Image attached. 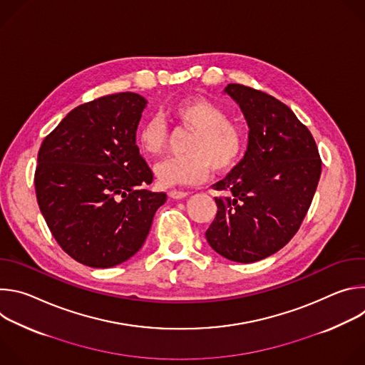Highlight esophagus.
<instances>
[{"mask_svg": "<svg viewBox=\"0 0 365 365\" xmlns=\"http://www.w3.org/2000/svg\"><path fill=\"white\" fill-rule=\"evenodd\" d=\"M189 195V192H183V190H170L169 192V196L172 197V199H183V197H186Z\"/></svg>", "mask_w": 365, "mask_h": 365, "instance_id": "obj_1", "label": "esophagus"}]
</instances>
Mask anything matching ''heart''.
<instances>
[{
    "label": "heart",
    "mask_w": 365,
    "mask_h": 365,
    "mask_svg": "<svg viewBox=\"0 0 365 365\" xmlns=\"http://www.w3.org/2000/svg\"><path fill=\"white\" fill-rule=\"evenodd\" d=\"M169 115L193 130V134L186 145L187 154L168 158L154 166L162 186L197 183L207 176L211 166L224 172L235 165L242 150V135L215 102L203 96L185 98L173 103ZM166 140L168 128L159 117H148L137 130V143L147 155L160 154Z\"/></svg>",
    "instance_id": "obj_1"
}]
</instances>
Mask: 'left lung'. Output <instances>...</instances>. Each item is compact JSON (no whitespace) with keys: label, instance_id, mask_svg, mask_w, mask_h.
I'll return each instance as SVG.
<instances>
[{"label":"left lung","instance_id":"1","mask_svg":"<svg viewBox=\"0 0 365 365\" xmlns=\"http://www.w3.org/2000/svg\"><path fill=\"white\" fill-rule=\"evenodd\" d=\"M224 93L248 125L241 162L212 187L218 212L205 237L218 254L254 263L283 248L297 232L321 178V158L310 131L272 95L240 83Z\"/></svg>","mask_w":365,"mask_h":365}]
</instances>
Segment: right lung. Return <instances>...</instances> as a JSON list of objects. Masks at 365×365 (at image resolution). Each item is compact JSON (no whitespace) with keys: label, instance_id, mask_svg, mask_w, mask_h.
I'll list each match as a JSON object with an SVG mask.
<instances>
[{"label":"right lung","instance_id":"add662e5","mask_svg":"<svg viewBox=\"0 0 365 365\" xmlns=\"http://www.w3.org/2000/svg\"><path fill=\"white\" fill-rule=\"evenodd\" d=\"M147 99L113 93L72 110L38 150L34 175L40 211L76 262L108 269L144 244L166 193L144 189L153 173L135 144Z\"/></svg>","mask_w":365,"mask_h":365}]
</instances>
